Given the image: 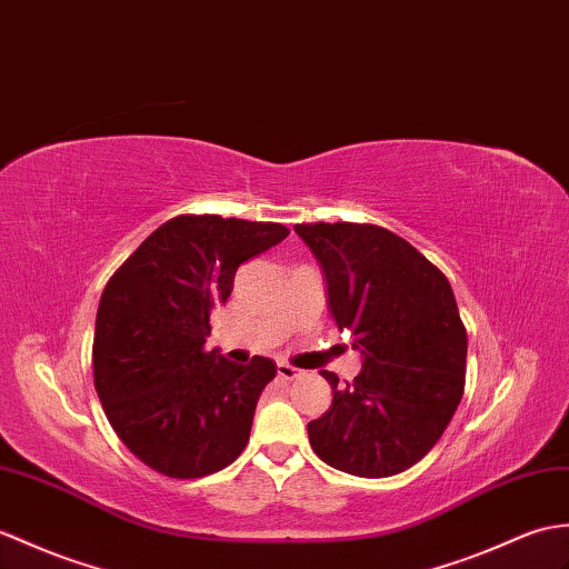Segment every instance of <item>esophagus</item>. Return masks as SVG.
<instances>
[{"instance_id": "esophagus-1", "label": "esophagus", "mask_w": 569, "mask_h": 569, "mask_svg": "<svg viewBox=\"0 0 569 569\" xmlns=\"http://www.w3.org/2000/svg\"><path fill=\"white\" fill-rule=\"evenodd\" d=\"M276 373H279V378H283V380H293V378L300 376L298 368L288 366V363H279V366H276Z\"/></svg>"}]
</instances>
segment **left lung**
<instances>
[{"label": "left lung", "mask_w": 569, "mask_h": 569, "mask_svg": "<svg viewBox=\"0 0 569 569\" xmlns=\"http://www.w3.org/2000/svg\"><path fill=\"white\" fill-rule=\"evenodd\" d=\"M296 232L320 261L327 306L351 329L361 373L332 386V407L308 425L312 451L359 478H390L441 439L466 388L468 335L446 276L378 224L317 222Z\"/></svg>", "instance_id": "8db88e82"}]
</instances>
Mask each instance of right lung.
<instances>
[{
  "label": "right lung",
  "instance_id": "1",
  "mask_svg": "<svg viewBox=\"0 0 569 569\" xmlns=\"http://www.w3.org/2000/svg\"><path fill=\"white\" fill-rule=\"evenodd\" d=\"M286 234L279 222L171 218L103 288L91 349L99 400L130 453L167 478H203L244 451L276 363L240 366L203 345L240 263Z\"/></svg>",
  "mask_w": 569,
  "mask_h": 569
}]
</instances>
